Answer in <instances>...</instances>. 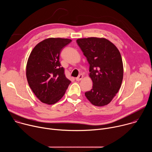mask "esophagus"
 <instances>
[{"mask_svg": "<svg viewBox=\"0 0 152 152\" xmlns=\"http://www.w3.org/2000/svg\"><path fill=\"white\" fill-rule=\"evenodd\" d=\"M83 75H80L78 77H77L76 78V80H77V81H79V80H82V78H83Z\"/></svg>", "mask_w": 152, "mask_h": 152, "instance_id": "esophagus-1", "label": "esophagus"}]
</instances>
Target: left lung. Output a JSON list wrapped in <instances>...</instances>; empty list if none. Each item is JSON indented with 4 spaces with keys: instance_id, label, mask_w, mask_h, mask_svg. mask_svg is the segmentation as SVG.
I'll return each mask as SVG.
<instances>
[{
    "instance_id": "8db88e82",
    "label": "left lung",
    "mask_w": 152,
    "mask_h": 152,
    "mask_svg": "<svg viewBox=\"0 0 152 152\" xmlns=\"http://www.w3.org/2000/svg\"><path fill=\"white\" fill-rule=\"evenodd\" d=\"M90 64L93 88L85 93L97 106L109 104L118 93L123 78V65L117 47L104 38L90 37L76 40Z\"/></svg>"
}]
</instances>
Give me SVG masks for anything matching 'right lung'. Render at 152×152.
I'll return each mask as SVG.
<instances>
[{
	"mask_svg": "<svg viewBox=\"0 0 152 152\" xmlns=\"http://www.w3.org/2000/svg\"><path fill=\"white\" fill-rule=\"evenodd\" d=\"M72 39L49 38L39 42L32 50L26 65L30 88L42 103L53 104L64 95L71 81L59 62L62 49Z\"/></svg>",
	"mask_w": 152,
	"mask_h": 152,
	"instance_id": "1",
	"label": "right lung"
}]
</instances>
